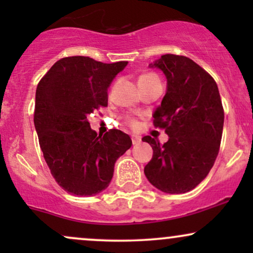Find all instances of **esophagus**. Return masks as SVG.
<instances>
[{
    "label": "esophagus",
    "mask_w": 253,
    "mask_h": 253,
    "mask_svg": "<svg viewBox=\"0 0 253 253\" xmlns=\"http://www.w3.org/2000/svg\"><path fill=\"white\" fill-rule=\"evenodd\" d=\"M140 141H141L140 136H138V135H132V143H133V145L140 144Z\"/></svg>",
    "instance_id": "34e87169"
}]
</instances>
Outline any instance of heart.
Segmentation results:
<instances>
[{"mask_svg":"<svg viewBox=\"0 0 253 253\" xmlns=\"http://www.w3.org/2000/svg\"><path fill=\"white\" fill-rule=\"evenodd\" d=\"M157 80H158V77H157L155 74H145L139 77V83H146V82H151V81H157ZM127 121H128L132 126H136V121L134 119L128 118L127 119Z\"/></svg>","mask_w":253,"mask_h":253,"instance_id":"1","label":"heart"}]
</instances>
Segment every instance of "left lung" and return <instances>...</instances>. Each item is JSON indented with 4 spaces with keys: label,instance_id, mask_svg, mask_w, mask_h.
<instances>
[{
    "label": "left lung",
    "instance_id": "left-lung-1",
    "mask_svg": "<svg viewBox=\"0 0 253 253\" xmlns=\"http://www.w3.org/2000/svg\"><path fill=\"white\" fill-rule=\"evenodd\" d=\"M164 72L167 94L153 114V125L165 129L167 143L145 135L153 156L144 172L157 189L183 194L208 175L217 153L223 128V108L214 78L190 58L164 54L150 64Z\"/></svg>",
    "mask_w": 253,
    "mask_h": 253
}]
</instances>
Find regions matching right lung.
I'll list each match as a JSON object with an SVG mask.
<instances>
[{
	"label": "right lung",
	"mask_w": 253,
	"mask_h": 253,
	"mask_svg": "<svg viewBox=\"0 0 253 253\" xmlns=\"http://www.w3.org/2000/svg\"><path fill=\"white\" fill-rule=\"evenodd\" d=\"M126 65L65 57L38 83L34 126L40 149L53 178L69 194L92 196L106 189L117 159L132 146L126 133L113 128L97 135L86 120L108 106L110 83Z\"/></svg>",
	"instance_id": "right-lung-1"
}]
</instances>
